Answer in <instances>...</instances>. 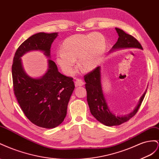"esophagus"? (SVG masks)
Instances as JSON below:
<instances>
[{
    "instance_id": "34e87169",
    "label": "esophagus",
    "mask_w": 159,
    "mask_h": 159,
    "mask_svg": "<svg viewBox=\"0 0 159 159\" xmlns=\"http://www.w3.org/2000/svg\"><path fill=\"white\" fill-rule=\"evenodd\" d=\"M75 84L76 87H81V86L84 85V82L80 79H76L75 82Z\"/></svg>"
}]
</instances>
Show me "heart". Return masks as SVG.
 <instances>
[{"instance_id":"1","label":"heart","mask_w":159,"mask_h":159,"mask_svg":"<svg viewBox=\"0 0 159 159\" xmlns=\"http://www.w3.org/2000/svg\"><path fill=\"white\" fill-rule=\"evenodd\" d=\"M106 48V39L101 33L74 34L63 41L61 51L56 54V61L68 75L73 74L77 59L81 70L90 71L101 62Z\"/></svg>"}]
</instances>
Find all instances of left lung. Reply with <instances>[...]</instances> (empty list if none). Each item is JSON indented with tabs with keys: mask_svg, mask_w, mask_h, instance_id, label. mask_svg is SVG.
<instances>
[{
	"mask_svg": "<svg viewBox=\"0 0 159 159\" xmlns=\"http://www.w3.org/2000/svg\"><path fill=\"white\" fill-rule=\"evenodd\" d=\"M119 39L112 47L110 52L116 50L124 48H139L143 50L141 44L133 36L126 34L118 28H115ZM85 88L87 93V102L93 116L101 123L108 126L120 125L128 121L137 112L147 93V90L140 97L137 106L133 112L125 115H115L108 106L104 96L101 84V67L98 66L84 76Z\"/></svg>",
	"mask_w": 159,
	"mask_h": 159,
	"instance_id": "left-lung-1",
	"label": "left lung"
}]
</instances>
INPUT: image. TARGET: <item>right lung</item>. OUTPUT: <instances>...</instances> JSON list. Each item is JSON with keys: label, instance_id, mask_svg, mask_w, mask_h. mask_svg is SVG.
<instances>
[{"label": "right lung", "instance_id": "1", "mask_svg": "<svg viewBox=\"0 0 159 159\" xmlns=\"http://www.w3.org/2000/svg\"><path fill=\"white\" fill-rule=\"evenodd\" d=\"M57 36L58 33L32 35L16 50L12 66L14 93L21 109L31 122L44 129L55 128L63 122L75 89L73 79L60 73L50 58ZM32 50L42 51L49 58L46 73L39 78L27 75L22 66L21 57Z\"/></svg>", "mask_w": 159, "mask_h": 159}]
</instances>
